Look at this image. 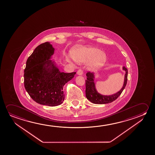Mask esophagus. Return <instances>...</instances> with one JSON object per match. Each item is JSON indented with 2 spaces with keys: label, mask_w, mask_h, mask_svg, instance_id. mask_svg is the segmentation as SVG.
<instances>
[{
  "label": "esophagus",
  "mask_w": 155,
  "mask_h": 155,
  "mask_svg": "<svg viewBox=\"0 0 155 155\" xmlns=\"http://www.w3.org/2000/svg\"><path fill=\"white\" fill-rule=\"evenodd\" d=\"M77 74L78 75H79V76H81L83 74V70H81V69H79L78 70V71L77 72Z\"/></svg>",
  "instance_id": "34e87169"
}]
</instances>
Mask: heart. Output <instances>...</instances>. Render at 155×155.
Masks as SVG:
<instances>
[{"mask_svg": "<svg viewBox=\"0 0 155 155\" xmlns=\"http://www.w3.org/2000/svg\"><path fill=\"white\" fill-rule=\"evenodd\" d=\"M72 57L78 63L90 61L88 69L92 71L98 70L105 64L107 61L106 54L96 47L88 46H77L72 49ZM69 60H70L68 58Z\"/></svg>", "mask_w": 155, "mask_h": 155, "instance_id": "obj_1", "label": "heart"}]
</instances>
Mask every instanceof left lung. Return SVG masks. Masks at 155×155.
Masks as SVG:
<instances>
[{"mask_svg": "<svg viewBox=\"0 0 155 155\" xmlns=\"http://www.w3.org/2000/svg\"><path fill=\"white\" fill-rule=\"evenodd\" d=\"M122 70L125 71L124 78L123 86L120 90L111 95H104L99 93L96 88L94 79L95 74L94 73L87 72L86 74L87 79L85 81L86 84V97L87 99L91 103L95 104H106L114 101L121 94L125 87L126 86L128 77V70L125 67H122Z\"/></svg>", "mask_w": 155, "mask_h": 155, "instance_id": "obj_1", "label": "left lung"}]
</instances>
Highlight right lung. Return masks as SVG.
Returning a JSON list of instances; mask_svg holds the SVG:
<instances>
[{
    "label": "right lung",
    "mask_w": 155,
    "mask_h": 155,
    "mask_svg": "<svg viewBox=\"0 0 155 155\" xmlns=\"http://www.w3.org/2000/svg\"><path fill=\"white\" fill-rule=\"evenodd\" d=\"M55 50L48 42L38 45L28 58L24 70V85L29 95L36 103L49 106L63 103L64 86L76 74L60 71L51 60Z\"/></svg>",
    "instance_id": "right-lung-1"
}]
</instances>
